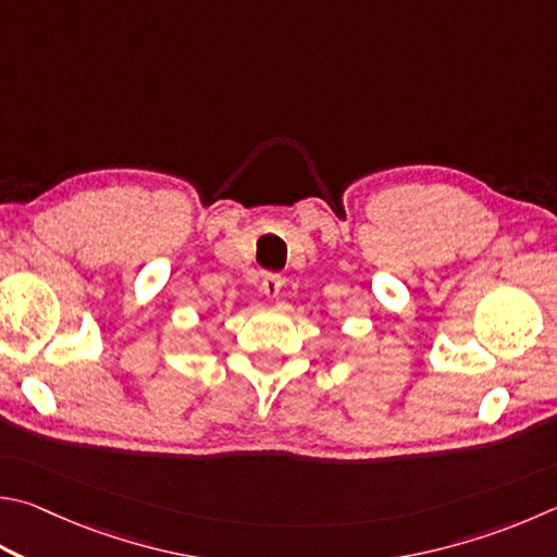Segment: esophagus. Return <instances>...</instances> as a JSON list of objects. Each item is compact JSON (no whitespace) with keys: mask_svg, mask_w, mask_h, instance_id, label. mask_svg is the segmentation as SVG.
<instances>
[{"mask_svg":"<svg viewBox=\"0 0 557 557\" xmlns=\"http://www.w3.org/2000/svg\"><path fill=\"white\" fill-rule=\"evenodd\" d=\"M282 285H285V280H282L280 272H265V275H262V282H260V289L265 292L268 297H277Z\"/></svg>","mask_w":557,"mask_h":557,"instance_id":"34e87169","label":"esophagus"}]
</instances>
